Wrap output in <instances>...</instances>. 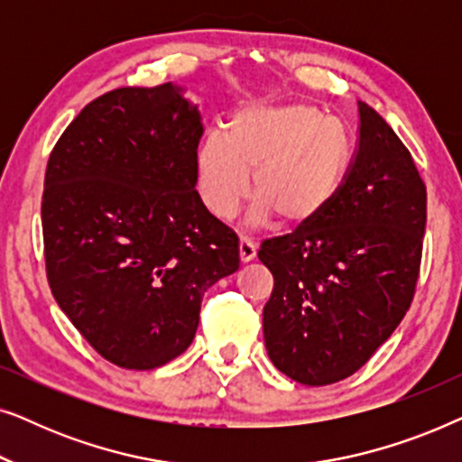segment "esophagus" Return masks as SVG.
I'll return each instance as SVG.
<instances>
[{
	"mask_svg": "<svg viewBox=\"0 0 462 462\" xmlns=\"http://www.w3.org/2000/svg\"><path fill=\"white\" fill-rule=\"evenodd\" d=\"M256 256V245L250 237H239V258L244 263H250Z\"/></svg>",
	"mask_w": 462,
	"mask_h": 462,
	"instance_id": "esophagus-1",
	"label": "esophagus"
}]
</instances>
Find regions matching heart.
Here are the masks:
<instances>
[{"instance_id": "b5f03b06", "label": "heart", "mask_w": 462, "mask_h": 462, "mask_svg": "<svg viewBox=\"0 0 462 462\" xmlns=\"http://www.w3.org/2000/svg\"><path fill=\"white\" fill-rule=\"evenodd\" d=\"M349 162L343 124L307 103H250L231 113L226 130H212L198 149L201 198L214 217L229 220L250 193L254 217L277 214L307 225L326 210Z\"/></svg>"}]
</instances>
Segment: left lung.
<instances>
[{"label":"left lung","instance_id":"1","mask_svg":"<svg viewBox=\"0 0 462 462\" xmlns=\"http://www.w3.org/2000/svg\"><path fill=\"white\" fill-rule=\"evenodd\" d=\"M357 147L318 218L264 239L273 273L263 311L271 362L300 384L356 374L414 299L427 225V187L389 124L357 103Z\"/></svg>","mask_w":462,"mask_h":462}]
</instances>
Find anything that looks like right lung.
Returning a JSON list of instances; mask_svg holds the SVG:
<instances>
[{"instance_id":"add662e5","label":"right lung","mask_w":462,"mask_h":462,"mask_svg":"<svg viewBox=\"0 0 462 462\" xmlns=\"http://www.w3.org/2000/svg\"><path fill=\"white\" fill-rule=\"evenodd\" d=\"M198 106L180 88H117L50 153L43 256L56 302L98 356L153 370L191 345L204 292L239 269L237 236L206 210Z\"/></svg>"}]
</instances>
